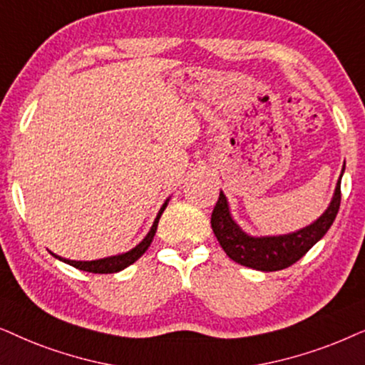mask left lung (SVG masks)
I'll list each match as a JSON object with an SVG mask.
<instances>
[{"mask_svg": "<svg viewBox=\"0 0 365 365\" xmlns=\"http://www.w3.org/2000/svg\"><path fill=\"white\" fill-rule=\"evenodd\" d=\"M339 207H341V180L335 187L329 208L312 225L289 233V235L250 237L242 232V228L232 220L227 198L220 192L215 207H213L210 223L218 244L233 262L255 270L275 272L295 264L322 239L337 217Z\"/></svg>", "mask_w": 365, "mask_h": 365, "instance_id": "left-lung-1", "label": "left lung"}]
</instances>
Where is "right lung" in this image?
<instances>
[{
	"label": "right lung",
	"instance_id": "add662e5",
	"mask_svg": "<svg viewBox=\"0 0 365 365\" xmlns=\"http://www.w3.org/2000/svg\"><path fill=\"white\" fill-rule=\"evenodd\" d=\"M165 207H167V202L163 203L162 208H160L158 215H157V218H155V222H153L152 228H150L148 235L145 237V239L140 242V244L135 247V249H132L130 252H126V254L106 257V259L91 260V262H76V260L61 259V257H58V255H55V257H56V259H60L61 262H65V264H70L71 267H75V269H80V270H85V272H91V274H115V272L123 270L128 265H132L133 262H137L140 257H142L145 252L148 250V247H150V244H152V240H153V237H155V232H157L158 220H160V217H162Z\"/></svg>",
	"mask_w": 365,
	"mask_h": 365
}]
</instances>
